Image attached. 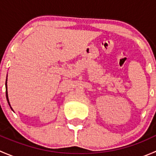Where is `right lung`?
<instances>
[{"mask_svg": "<svg viewBox=\"0 0 156 156\" xmlns=\"http://www.w3.org/2000/svg\"><path fill=\"white\" fill-rule=\"evenodd\" d=\"M7 81H6V97H7V103H8L9 106H10V107L11 109L12 110V107H11V106H10V101H9L8 93H7ZM12 111H13V110H12Z\"/></svg>", "mask_w": 156, "mask_h": 156, "instance_id": "add662e5", "label": "right lung"}]
</instances>
